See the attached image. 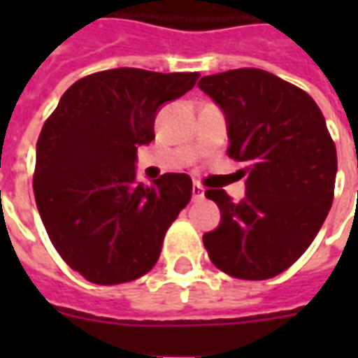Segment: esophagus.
<instances>
[{
	"mask_svg": "<svg viewBox=\"0 0 358 358\" xmlns=\"http://www.w3.org/2000/svg\"><path fill=\"white\" fill-rule=\"evenodd\" d=\"M203 186H199V184H194L192 186V197H194V201H201L203 199Z\"/></svg>",
	"mask_w": 358,
	"mask_h": 358,
	"instance_id": "34e87169",
	"label": "esophagus"
}]
</instances>
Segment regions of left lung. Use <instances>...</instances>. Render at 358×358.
Listing matches in <instances>:
<instances>
[{
	"instance_id": "8db88e82",
	"label": "left lung",
	"mask_w": 358,
	"mask_h": 358,
	"mask_svg": "<svg viewBox=\"0 0 358 358\" xmlns=\"http://www.w3.org/2000/svg\"><path fill=\"white\" fill-rule=\"evenodd\" d=\"M197 86L226 113L228 157L245 163L248 174L241 203L224 189L205 192L220 209L205 249L228 276H278L307 251L334 201L338 155L322 110L307 92L261 69L203 76Z\"/></svg>"
}]
</instances>
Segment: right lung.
<instances>
[{
  "instance_id": "right-lung-1",
  "label": "right lung",
  "mask_w": 358,
  "mask_h": 358,
  "mask_svg": "<svg viewBox=\"0 0 358 358\" xmlns=\"http://www.w3.org/2000/svg\"><path fill=\"white\" fill-rule=\"evenodd\" d=\"M199 73L110 69L66 90L36 145L34 197L53 248L92 284L138 280L155 266L166 230L192 199V178L136 180L138 145L155 140L159 107Z\"/></svg>"
}]
</instances>
